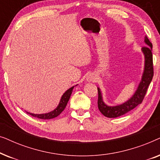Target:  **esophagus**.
<instances>
[{
  "label": "esophagus",
  "mask_w": 160,
  "mask_h": 160,
  "mask_svg": "<svg viewBox=\"0 0 160 160\" xmlns=\"http://www.w3.org/2000/svg\"><path fill=\"white\" fill-rule=\"evenodd\" d=\"M96 74L95 73H89L88 75L87 76V78H86V80L88 82H94L96 79Z\"/></svg>",
  "instance_id": "obj_1"
}]
</instances>
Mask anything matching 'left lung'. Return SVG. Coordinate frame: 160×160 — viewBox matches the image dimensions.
<instances>
[{"instance_id":"left-lung-1","label":"left lung","mask_w":160,"mask_h":160,"mask_svg":"<svg viewBox=\"0 0 160 160\" xmlns=\"http://www.w3.org/2000/svg\"><path fill=\"white\" fill-rule=\"evenodd\" d=\"M144 43L146 47L141 48V52L144 56V67L142 76L138 86L135 91L132 97L123 103L117 106H108L105 103L102 94L100 87H98V108L102 115L108 118H116L125 114L129 111L132 110L135 107L141 104L143 101L144 96L147 91L148 87L152 82L154 76L153 70V58H152V44L147 36L144 38Z\"/></svg>"}]
</instances>
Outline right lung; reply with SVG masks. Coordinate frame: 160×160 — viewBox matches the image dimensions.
<instances>
[{"mask_svg":"<svg viewBox=\"0 0 160 160\" xmlns=\"http://www.w3.org/2000/svg\"><path fill=\"white\" fill-rule=\"evenodd\" d=\"M76 86H77V85H76ZM74 87L75 86H73L65 92L64 94H63L62 97L60 98V102H59L58 106H57L53 111H49V112L48 113H38H38H30V112H28V111H26V112H27L28 114L32 116V117H37L38 118V119H53V118L57 117L58 116L60 115V113L62 112V111L64 110L65 107H66L68 102L70 98H71V95L72 94V92H73Z\"/></svg>","mask_w":160,"mask_h":160,"instance_id":"obj_1","label":"right lung"}]
</instances>
